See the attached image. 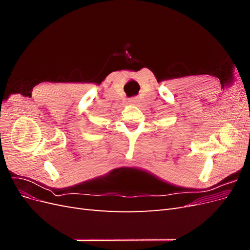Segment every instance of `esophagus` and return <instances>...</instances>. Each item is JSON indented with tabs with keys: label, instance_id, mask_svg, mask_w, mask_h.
Returning <instances> with one entry per match:
<instances>
[{
	"label": "esophagus",
	"instance_id": "esophagus-1",
	"mask_svg": "<svg viewBox=\"0 0 250 250\" xmlns=\"http://www.w3.org/2000/svg\"><path fill=\"white\" fill-rule=\"evenodd\" d=\"M129 102H130L131 104H135V103L138 102V99H135V98H132V99L129 100Z\"/></svg>",
	"mask_w": 250,
	"mask_h": 250
}]
</instances>
